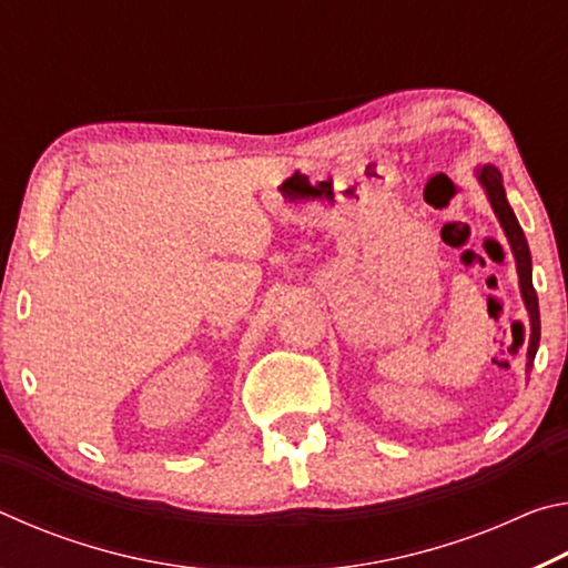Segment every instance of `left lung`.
I'll return each instance as SVG.
<instances>
[{
    "instance_id": "left-lung-1",
    "label": "left lung",
    "mask_w": 568,
    "mask_h": 568,
    "mask_svg": "<svg viewBox=\"0 0 568 568\" xmlns=\"http://www.w3.org/2000/svg\"><path fill=\"white\" fill-rule=\"evenodd\" d=\"M476 180H478V185L484 187L488 203H491L498 223H501V227H504L508 245H511V253H514V261H516V273H518V287H521V297H524V305H526V313H528V323H531V338H528V351H526V373H531L536 351H538V338H541L538 297H536L534 281H531V250H528L524 230H521V225H518L511 205H508L504 180H501V172H498V168L478 165L476 168Z\"/></svg>"
}]
</instances>
